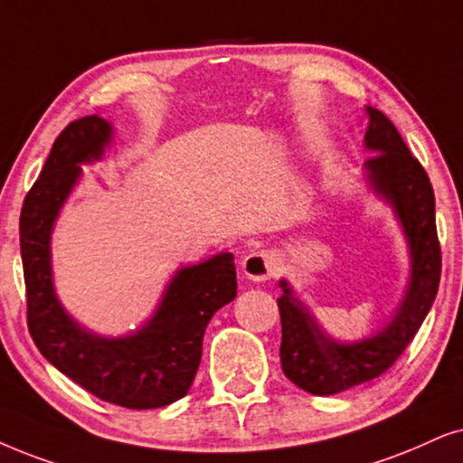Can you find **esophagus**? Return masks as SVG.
Instances as JSON below:
<instances>
[{
    "mask_svg": "<svg viewBox=\"0 0 463 463\" xmlns=\"http://www.w3.org/2000/svg\"><path fill=\"white\" fill-rule=\"evenodd\" d=\"M245 278L251 282H267L275 275V256L271 251H251L241 262Z\"/></svg>",
    "mask_w": 463,
    "mask_h": 463,
    "instance_id": "esophagus-1",
    "label": "esophagus"
}]
</instances>
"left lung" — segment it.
<instances>
[{"label": "left lung", "mask_w": 463, "mask_h": 463, "mask_svg": "<svg viewBox=\"0 0 463 463\" xmlns=\"http://www.w3.org/2000/svg\"><path fill=\"white\" fill-rule=\"evenodd\" d=\"M365 179L393 207L411 250V279L406 295L383 329L359 342H337L320 329L309 309L297 299L290 284L279 279L282 318L279 361L290 383L312 395H335L370 383L389 370L423 325L440 284V243L436 232V201L420 162L380 110L367 107Z\"/></svg>", "instance_id": "obj_1"}]
</instances>
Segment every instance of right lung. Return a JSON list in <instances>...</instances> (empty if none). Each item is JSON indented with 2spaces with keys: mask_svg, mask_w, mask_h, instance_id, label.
<instances>
[{
  "mask_svg": "<svg viewBox=\"0 0 463 463\" xmlns=\"http://www.w3.org/2000/svg\"><path fill=\"white\" fill-rule=\"evenodd\" d=\"M113 126L80 117L55 138L43 173L21 209V259L27 290V326L43 356L91 395L130 411H149L188 393L212 316L237 297L232 254L179 269L156 314L138 331L102 337L63 309L52 286L51 235L60 209L79 184L80 164L102 160Z\"/></svg>",
  "mask_w": 463,
  "mask_h": 463,
  "instance_id": "right-lung-1",
  "label": "right lung"
}]
</instances>
